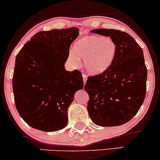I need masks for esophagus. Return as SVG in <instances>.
<instances>
[{
  "mask_svg": "<svg viewBox=\"0 0 160 160\" xmlns=\"http://www.w3.org/2000/svg\"><path fill=\"white\" fill-rule=\"evenodd\" d=\"M82 77H83V82H84V83L85 84V82H86V81H87V76L85 74H83L82 75Z\"/></svg>",
  "mask_w": 160,
  "mask_h": 160,
  "instance_id": "1",
  "label": "esophagus"
}]
</instances>
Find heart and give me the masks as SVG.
Masks as SVG:
<instances>
[{
    "label": "heart",
    "mask_w": 160,
    "mask_h": 160,
    "mask_svg": "<svg viewBox=\"0 0 160 160\" xmlns=\"http://www.w3.org/2000/svg\"><path fill=\"white\" fill-rule=\"evenodd\" d=\"M116 44L113 39L102 35H88L75 42L69 52L68 62L75 68H79L84 58V68L88 73L98 76L110 68L115 58Z\"/></svg>",
    "instance_id": "1"
}]
</instances>
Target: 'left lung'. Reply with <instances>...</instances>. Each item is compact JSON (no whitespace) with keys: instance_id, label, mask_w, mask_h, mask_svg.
Returning <instances> with one entry per match:
<instances>
[{"instance_id":"left-lung-1","label":"left lung","mask_w":160,"mask_h":160,"mask_svg":"<svg viewBox=\"0 0 160 160\" xmlns=\"http://www.w3.org/2000/svg\"><path fill=\"white\" fill-rule=\"evenodd\" d=\"M91 32L113 39L116 52L105 72L88 76L84 90L89 95V116L93 123L102 127L124 125L137 113L146 95L148 70L143 51L125 32L98 29Z\"/></svg>"}]
</instances>
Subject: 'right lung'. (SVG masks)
<instances>
[{"label":"right lung","instance_id":"right-lung-1","mask_svg":"<svg viewBox=\"0 0 160 160\" xmlns=\"http://www.w3.org/2000/svg\"><path fill=\"white\" fill-rule=\"evenodd\" d=\"M78 34L77 27L41 31L16 56L12 77L15 107L33 128L52 132L68 125L69 106L84 86L79 70L64 68Z\"/></svg>","mask_w":160,"mask_h":160}]
</instances>
